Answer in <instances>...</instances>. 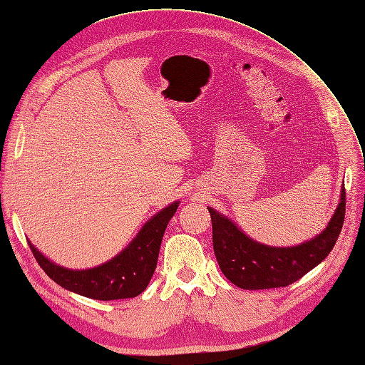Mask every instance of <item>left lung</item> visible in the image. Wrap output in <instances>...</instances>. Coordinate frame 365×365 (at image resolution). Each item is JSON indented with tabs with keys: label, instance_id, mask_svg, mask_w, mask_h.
<instances>
[{
	"label": "left lung",
	"instance_id": "obj_1",
	"mask_svg": "<svg viewBox=\"0 0 365 365\" xmlns=\"http://www.w3.org/2000/svg\"><path fill=\"white\" fill-rule=\"evenodd\" d=\"M213 251L226 279L243 289H269L288 287L325 260L341 234L345 215V189L339 204L321 234L296 246H268L246 235L232 220L213 207Z\"/></svg>",
	"mask_w": 365,
	"mask_h": 365
}]
</instances>
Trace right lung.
Segmentation results:
<instances>
[{
    "label": "right lung",
    "mask_w": 365,
    "mask_h": 365,
    "mask_svg": "<svg viewBox=\"0 0 365 365\" xmlns=\"http://www.w3.org/2000/svg\"><path fill=\"white\" fill-rule=\"evenodd\" d=\"M180 201L168 204L140 227L127 247L111 260L88 269H69L49 260L29 240V247L41 269L61 288L96 300L136 297L148 287L156 269L159 247L168 221Z\"/></svg>",
    "instance_id": "obj_1"
}]
</instances>
